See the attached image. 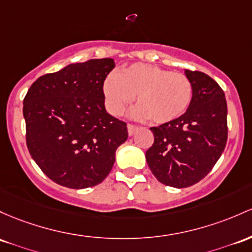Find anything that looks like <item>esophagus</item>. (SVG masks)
<instances>
[{
    "mask_svg": "<svg viewBox=\"0 0 252 252\" xmlns=\"http://www.w3.org/2000/svg\"><path fill=\"white\" fill-rule=\"evenodd\" d=\"M137 129H139V126H135V124H131V123H129L128 124V134L130 135H134V132L137 130Z\"/></svg>",
    "mask_w": 252,
    "mask_h": 252,
    "instance_id": "esophagus-1",
    "label": "esophagus"
}]
</instances>
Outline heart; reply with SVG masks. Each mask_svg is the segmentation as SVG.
<instances>
[{"mask_svg":"<svg viewBox=\"0 0 252 252\" xmlns=\"http://www.w3.org/2000/svg\"><path fill=\"white\" fill-rule=\"evenodd\" d=\"M105 105L112 115H121L136 95V115L164 124L184 115L193 99L191 80L182 73L146 63L122 68L103 84Z\"/></svg>","mask_w":252,"mask_h":252,"instance_id":"1","label":"heart"}]
</instances>
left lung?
Listing matches in <instances>:
<instances>
[{
    "mask_svg": "<svg viewBox=\"0 0 252 252\" xmlns=\"http://www.w3.org/2000/svg\"><path fill=\"white\" fill-rule=\"evenodd\" d=\"M193 85L188 111L175 121L152 126L154 142L146 152L160 183L187 188L208 175L227 142V103L222 88L202 71L185 70Z\"/></svg>",
    "mask_w": 252,
    "mask_h": 252,
    "instance_id": "obj_1",
    "label": "left lung"
}]
</instances>
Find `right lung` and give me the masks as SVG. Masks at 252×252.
Instances as JSON below:
<instances>
[{"mask_svg":"<svg viewBox=\"0 0 252 252\" xmlns=\"http://www.w3.org/2000/svg\"><path fill=\"white\" fill-rule=\"evenodd\" d=\"M112 59L74 63L38 77L24 98L26 145L40 170L70 189L98 185L109 176L126 123L105 110L103 84Z\"/></svg>","mask_w":252,"mask_h":252,"instance_id":"obj_1","label":"right lung"}]
</instances>
